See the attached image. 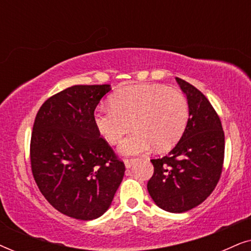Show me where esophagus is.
Masks as SVG:
<instances>
[{
	"label": "esophagus",
	"mask_w": 251,
	"mask_h": 251,
	"mask_svg": "<svg viewBox=\"0 0 251 251\" xmlns=\"http://www.w3.org/2000/svg\"><path fill=\"white\" fill-rule=\"evenodd\" d=\"M136 161H137L136 159H125V164H126V168H130V167L132 166L133 163L136 162Z\"/></svg>",
	"instance_id": "1"
}]
</instances>
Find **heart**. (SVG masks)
Here are the masks:
<instances>
[{
  "label": "heart",
  "mask_w": 251,
  "mask_h": 251,
  "mask_svg": "<svg viewBox=\"0 0 251 251\" xmlns=\"http://www.w3.org/2000/svg\"><path fill=\"white\" fill-rule=\"evenodd\" d=\"M190 107L183 92L163 84H135L120 89L109 107L95 112V125L106 142L120 143L131 129L136 131L120 145L126 155L173 147L186 129ZM133 125H131V123Z\"/></svg>",
  "instance_id": "heart-1"
}]
</instances>
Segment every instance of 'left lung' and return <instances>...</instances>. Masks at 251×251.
<instances>
[{
	"mask_svg": "<svg viewBox=\"0 0 251 251\" xmlns=\"http://www.w3.org/2000/svg\"><path fill=\"white\" fill-rule=\"evenodd\" d=\"M187 97L186 129L169 154L152 159L147 183L151 198L163 210L185 212L202 203L215 190L223 171L225 136L210 101L188 82L176 77Z\"/></svg>",
	"mask_w": 251,
	"mask_h": 251,
	"instance_id": "8db88e82",
	"label": "left lung"
}]
</instances>
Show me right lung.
<instances>
[{
    "instance_id": "right-lung-1",
    "label": "right lung",
    "mask_w": 251,
    "mask_h": 251,
    "mask_svg": "<svg viewBox=\"0 0 251 251\" xmlns=\"http://www.w3.org/2000/svg\"><path fill=\"white\" fill-rule=\"evenodd\" d=\"M111 85H73L48 98L30 138V167L41 193L68 217L91 221L112 203L125 163L95 125V109Z\"/></svg>"
}]
</instances>
